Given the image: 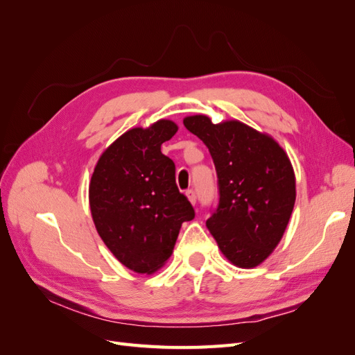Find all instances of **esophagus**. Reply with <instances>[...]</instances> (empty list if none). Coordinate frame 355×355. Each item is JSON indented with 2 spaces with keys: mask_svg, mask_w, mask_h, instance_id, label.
<instances>
[{
  "mask_svg": "<svg viewBox=\"0 0 355 355\" xmlns=\"http://www.w3.org/2000/svg\"><path fill=\"white\" fill-rule=\"evenodd\" d=\"M187 197H188V200L191 201V204H196L197 202V196H196V191L194 189H187Z\"/></svg>",
  "mask_w": 355,
  "mask_h": 355,
  "instance_id": "obj_1",
  "label": "esophagus"
}]
</instances>
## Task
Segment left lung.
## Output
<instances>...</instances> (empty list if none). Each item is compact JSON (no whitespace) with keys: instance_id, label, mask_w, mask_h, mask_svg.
Segmentation results:
<instances>
[{"instance_id":"left-lung-1","label":"left lung","mask_w":355,"mask_h":355,"mask_svg":"<svg viewBox=\"0 0 355 355\" xmlns=\"http://www.w3.org/2000/svg\"><path fill=\"white\" fill-rule=\"evenodd\" d=\"M209 148L218 175V207L206 225L227 259L240 268L262 263L280 243L293 211V167L271 136L240 121L184 120Z\"/></svg>"}]
</instances>
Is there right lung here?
I'll return each mask as SVG.
<instances>
[{
	"label": "right lung",
	"instance_id": "1",
	"mask_svg": "<svg viewBox=\"0 0 355 355\" xmlns=\"http://www.w3.org/2000/svg\"><path fill=\"white\" fill-rule=\"evenodd\" d=\"M178 125L159 120L125 132L101 155L89 200L93 222L128 270L153 274L173 252L182 223L196 216L176 185L173 159L161 153Z\"/></svg>",
	"mask_w": 355,
	"mask_h": 355
}]
</instances>
